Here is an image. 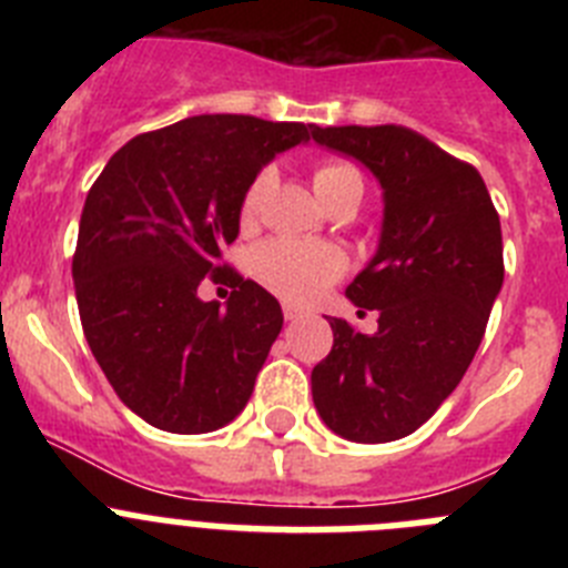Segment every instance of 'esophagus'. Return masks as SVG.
<instances>
[{
  "label": "esophagus",
  "mask_w": 568,
  "mask_h": 568,
  "mask_svg": "<svg viewBox=\"0 0 568 568\" xmlns=\"http://www.w3.org/2000/svg\"><path fill=\"white\" fill-rule=\"evenodd\" d=\"M301 315H304V313H301L298 307H293V304H284V318L295 321V318H301Z\"/></svg>",
  "instance_id": "esophagus-1"
}]
</instances>
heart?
Instances as JSON below:
<instances>
[{
	"label": "heart",
	"instance_id": "1",
	"mask_svg": "<svg viewBox=\"0 0 568 568\" xmlns=\"http://www.w3.org/2000/svg\"><path fill=\"white\" fill-rule=\"evenodd\" d=\"M353 182H361L358 170L353 164L338 162V159H327V162L315 164L313 170V187L321 202H327L329 195H335L341 187ZM264 187H267V173H261L247 187L244 199H241V227H250L255 222ZM344 253L329 247V244H315V241L273 239L264 241L253 255L255 278L270 293L290 301V304H310V301H315L329 284H335L344 275Z\"/></svg>",
	"mask_w": 568,
	"mask_h": 568
}]
</instances>
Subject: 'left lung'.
<instances>
[{
	"mask_svg": "<svg viewBox=\"0 0 568 568\" xmlns=\"http://www.w3.org/2000/svg\"><path fill=\"white\" fill-rule=\"evenodd\" d=\"M321 148L364 164L384 190L378 250L346 287L378 329L329 318L333 349L313 369L321 420L355 444L413 435L453 395L504 284L498 210L471 164L400 124L313 128Z\"/></svg>",
	"mask_w": 568,
	"mask_h": 568,
	"instance_id": "obj_1",
	"label": "left lung"
}]
</instances>
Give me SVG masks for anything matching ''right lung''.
I'll return each mask as SVG.
<instances>
[{"label":"right lung","mask_w":568,"mask_h":568,"mask_svg":"<svg viewBox=\"0 0 568 568\" xmlns=\"http://www.w3.org/2000/svg\"><path fill=\"white\" fill-rule=\"evenodd\" d=\"M313 128L190 115L130 139L90 187L73 255L79 318L115 395L155 429L213 433L247 406L284 315L219 258L261 168ZM204 274L231 281L224 311L197 298Z\"/></svg>","instance_id":"1"}]
</instances>
